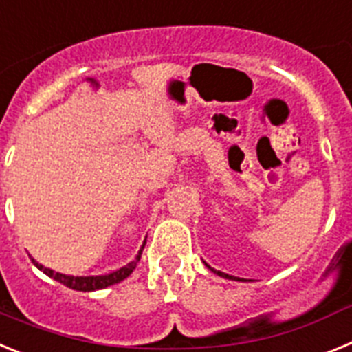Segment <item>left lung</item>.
Instances as JSON below:
<instances>
[{"instance_id":"1","label":"left lung","mask_w":352,"mask_h":352,"mask_svg":"<svg viewBox=\"0 0 352 352\" xmlns=\"http://www.w3.org/2000/svg\"><path fill=\"white\" fill-rule=\"evenodd\" d=\"M204 264L207 265V267L210 269V271H212V273H216V274H219V276H223V278H227V280H235V282H246V280H244V278H237V276H232V274H227V273H221V271H216V269L214 267H210L209 264H207V262H204Z\"/></svg>"}]
</instances>
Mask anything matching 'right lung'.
Returning a JSON list of instances; mask_svg holds the SVG:
<instances>
[{"mask_svg":"<svg viewBox=\"0 0 352 352\" xmlns=\"http://www.w3.org/2000/svg\"><path fill=\"white\" fill-rule=\"evenodd\" d=\"M145 243H146V239L143 241V244H142V248H140L138 255L134 256V258L129 262V264H125L124 267L117 269V271H113V273L97 274V276H72V274L56 273V271H53V269H49V267H45V265L38 264V262H36L32 255H30V256H32L33 264H35L36 267L41 269L42 273L47 274L49 278H53V280H56V282L63 283V285L69 287V289L83 290V292H91V290L106 289V287H109V285L120 283L122 280H125V278L129 276V274L133 273L134 269H136V265H138L140 258H142V253H143V248H145Z\"/></svg>","mask_w":352,"mask_h":352,"instance_id":"right-lung-1","label":"right lung"}]
</instances>
